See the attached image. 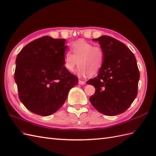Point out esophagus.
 I'll use <instances>...</instances> for the list:
<instances>
[{
  "instance_id": "obj_1",
  "label": "esophagus",
  "mask_w": 156,
  "mask_h": 156,
  "mask_svg": "<svg viewBox=\"0 0 156 156\" xmlns=\"http://www.w3.org/2000/svg\"><path fill=\"white\" fill-rule=\"evenodd\" d=\"M78 83H79V84H80V85H83V84H85L86 82H84V81H82V80H80L79 82H78Z\"/></svg>"
}]
</instances>
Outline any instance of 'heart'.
I'll return each mask as SVG.
<instances>
[{
  "label": "heart",
  "mask_w": 156,
  "mask_h": 156,
  "mask_svg": "<svg viewBox=\"0 0 156 156\" xmlns=\"http://www.w3.org/2000/svg\"><path fill=\"white\" fill-rule=\"evenodd\" d=\"M71 49L73 54L66 51L64 55V66L67 71L73 72L78 64L80 67L76 73L79 76H94L99 73L105 58L101 46H94L84 40H79L73 44Z\"/></svg>",
  "instance_id": "obj_1"
}]
</instances>
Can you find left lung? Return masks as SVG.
I'll return each instance as SVG.
<instances>
[{
    "label": "left lung",
    "mask_w": 156,
    "mask_h": 156,
    "mask_svg": "<svg viewBox=\"0 0 156 156\" xmlns=\"http://www.w3.org/2000/svg\"><path fill=\"white\" fill-rule=\"evenodd\" d=\"M98 41L105 53L98 75L86 83L95 87L90 101L101 113L115 116L129 108L138 94L140 73L134 55L123 43L103 35Z\"/></svg>",
    "instance_id": "left-lung-1"
}]
</instances>
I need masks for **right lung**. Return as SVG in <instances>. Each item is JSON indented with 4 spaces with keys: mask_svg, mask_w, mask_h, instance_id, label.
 I'll use <instances>...</instances> for the list:
<instances>
[{
    "mask_svg": "<svg viewBox=\"0 0 156 156\" xmlns=\"http://www.w3.org/2000/svg\"><path fill=\"white\" fill-rule=\"evenodd\" d=\"M65 39L43 36L26 45L16 59L20 100L35 114L49 116L65 103L78 78L64 66Z\"/></svg>",
    "mask_w": 156,
    "mask_h": 156,
    "instance_id": "right-lung-1",
    "label": "right lung"
}]
</instances>
